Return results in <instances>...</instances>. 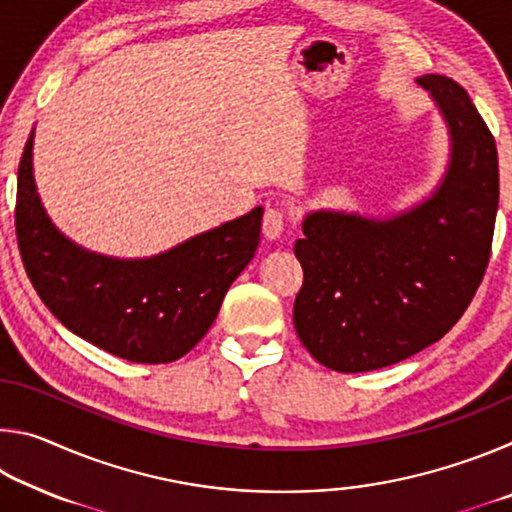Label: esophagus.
I'll return each instance as SVG.
<instances>
[{
    "instance_id": "34e87169",
    "label": "esophagus",
    "mask_w": 512,
    "mask_h": 512,
    "mask_svg": "<svg viewBox=\"0 0 512 512\" xmlns=\"http://www.w3.org/2000/svg\"><path fill=\"white\" fill-rule=\"evenodd\" d=\"M264 235L268 239H277L284 230V210L280 205H268L264 212V221H262Z\"/></svg>"
}]
</instances>
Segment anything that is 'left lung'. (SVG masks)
Listing matches in <instances>:
<instances>
[{
	"label": "left lung",
	"instance_id": "obj_1",
	"mask_svg": "<svg viewBox=\"0 0 512 512\" xmlns=\"http://www.w3.org/2000/svg\"><path fill=\"white\" fill-rule=\"evenodd\" d=\"M452 137L443 183L393 219L318 210L293 253L305 280L293 325L318 363L368 372L436 343L465 314L490 262L499 205L497 144L461 85L418 79Z\"/></svg>",
	"mask_w": 512,
	"mask_h": 512
}]
</instances>
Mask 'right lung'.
Segmentation results:
<instances>
[{
    "mask_svg": "<svg viewBox=\"0 0 512 512\" xmlns=\"http://www.w3.org/2000/svg\"><path fill=\"white\" fill-rule=\"evenodd\" d=\"M33 133L17 171L15 232L27 275L69 332L133 363H169L212 327L230 284L253 259L262 207L167 253L115 259L90 253L49 221L33 180Z\"/></svg>",
    "mask_w": 512,
    "mask_h": 512,
    "instance_id": "1",
    "label": "right lung"
}]
</instances>
